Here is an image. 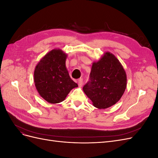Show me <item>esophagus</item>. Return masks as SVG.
<instances>
[{
    "instance_id": "1",
    "label": "esophagus",
    "mask_w": 158,
    "mask_h": 158,
    "mask_svg": "<svg viewBox=\"0 0 158 158\" xmlns=\"http://www.w3.org/2000/svg\"><path fill=\"white\" fill-rule=\"evenodd\" d=\"M78 84L80 87H82L83 85V80L82 78H80L79 80H78Z\"/></svg>"
}]
</instances>
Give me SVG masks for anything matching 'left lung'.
Listing matches in <instances>:
<instances>
[{
	"instance_id": "1",
	"label": "left lung",
	"mask_w": 158,
	"mask_h": 158,
	"mask_svg": "<svg viewBox=\"0 0 158 158\" xmlns=\"http://www.w3.org/2000/svg\"><path fill=\"white\" fill-rule=\"evenodd\" d=\"M127 87V74L115 56L109 52L92 64L89 80L83 90L94 106L106 109L119 101Z\"/></svg>"
}]
</instances>
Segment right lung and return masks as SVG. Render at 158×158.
<instances>
[{
  "label": "right lung",
  "instance_id": "obj_1",
  "mask_svg": "<svg viewBox=\"0 0 158 158\" xmlns=\"http://www.w3.org/2000/svg\"><path fill=\"white\" fill-rule=\"evenodd\" d=\"M67 55L60 49H52L38 63L34 70V83L38 93L47 102L64 101L69 92L78 87L66 68Z\"/></svg>",
  "mask_w": 158,
  "mask_h": 158
}]
</instances>
